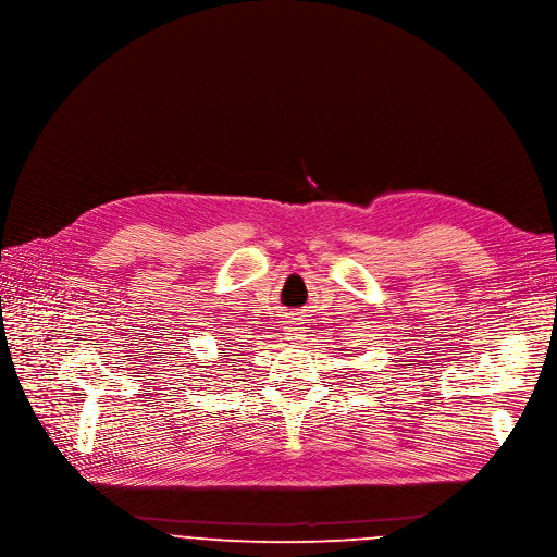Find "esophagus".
Wrapping results in <instances>:
<instances>
[{
    "instance_id": "obj_1",
    "label": "esophagus",
    "mask_w": 557,
    "mask_h": 557,
    "mask_svg": "<svg viewBox=\"0 0 557 557\" xmlns=\"http://www.w3.org/2000/svg\"><path fill=\"white\" fill-rule=\"evenodd\" d=\"M284 331H286V339H301L305 335V324H301L299 320H290L286 326H284Z\"/></svg>"
}]
</instances>
